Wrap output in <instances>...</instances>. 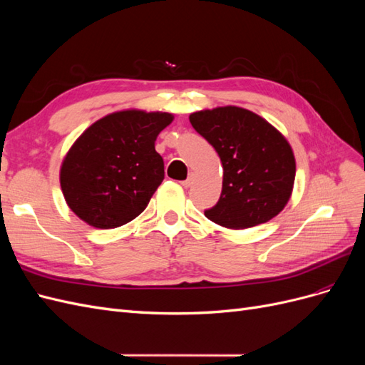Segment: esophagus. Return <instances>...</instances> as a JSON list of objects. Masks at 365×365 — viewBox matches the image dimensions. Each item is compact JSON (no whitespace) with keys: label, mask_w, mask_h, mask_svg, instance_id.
<instances>
[{"label":"esophagus","mask_w":365,"mask_h":365,"mask_svg":"<svg viewBox=\"0 0 365 365\" xmlns=\"http://www.w3.org/2000/svg\"><path fill=\"white\" fill-rule=\"evenodd\" d=\"M192 184H193V176H189V178H187V180L181 181V185L185 187V189H187V187H190Z\"/></svg>","instance_id":"obj_1"}]
</instances>
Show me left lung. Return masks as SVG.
Masks as SVG:
<instances>
[{"instance_id": "8db88e82", "label": "left lung", "mask_w": 365, "mask_h": 365, "mask_svg": "<svg viewBox=\"0 0 365 365\" xmlns=\"http://www.w3.org/2000/svg\"><path fill=\"white\" fill-rule=\"evenodd\" d=\"M190 123L222 161V193L205 216L227 228H250L277 216L295 180L289 143L248 109L224 106L193 113Z\"/></svg>"}]
</instances>
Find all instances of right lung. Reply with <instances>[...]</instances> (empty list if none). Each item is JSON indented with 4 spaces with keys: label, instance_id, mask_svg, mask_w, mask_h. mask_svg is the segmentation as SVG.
Instances as JSON below:
<instances>
[{
    "label": "right lung",
    "instance_id": "right-lung-1",
    "mask_svg": "<svg viewBox=\"0 0 365 365\" xmlns=\"http://www.w3.org/2000/svg\"><path fill=\"white\" fill-rule=\"evenodd\" d=\"M172 114L120 111L88 128L61 168L68 207L96 228H117L135 219L164 180V161L155 150Z\"/></svg>",
    "mask_w": 365,
    "mask_h": 365
}]
</instances>
